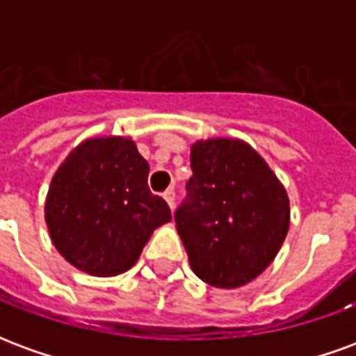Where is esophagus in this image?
I'll return each instance as SVG.
<instances>
[{
    "mask_svg": "<svg viewBox=\"0 0 356 356\" xmlns=\"http://www.w3.org/2000/svg\"><path fill=\"white\" fill-rule=\"evenodd\" d=\"M163 198H165V202H168V206H170L171 209L175 208V191H173V188H168V191L163 193Z\"/></svg>",
    "mask_w": 356,
    "mask_h": 356,
    "instance_id": "34e87169",
    "label": "esophagus"
}]
</instances>
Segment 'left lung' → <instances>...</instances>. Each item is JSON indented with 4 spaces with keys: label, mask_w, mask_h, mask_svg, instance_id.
<instances>
[{
    "label": "left lung",
    "mask_w": 356,
    "mask_h": 356,
    "mask_svg": "<svg viewBox=\"0 0 356 356\" xmlns=\"http://www.w3.org/2000/svg\"><path fill=\"white\" fill-rule=\"evenodd\" d=\"M193 177L175 211L194 275L216 288L252 282L273 263L290 227V200L267 162L240 139L196 140Z\"/></svg>",
    "instance_id": "obj_1"
}]
</instances>
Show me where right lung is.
Returning a JSON list of instances; mask_svg holds the SVG:
<instances>
[{
  "label": "right lung",
  "mask_w": 356,
  "mask_h": 356,
  "mask_svg": "<svg viewBox=\"0 0 356 356\" xmlns=\"http://www.w3.org/2000/svg\"><path fill=\"white\" fill-rule=\"evenodd\" d=\"M148 162L129 137H93L53 175L45 223L66 261L93 276L137 263L150 234L171 221L170 206L148 191Z\"/></svg>",
  "instance_id": "add662e5"
}]
</instances>
